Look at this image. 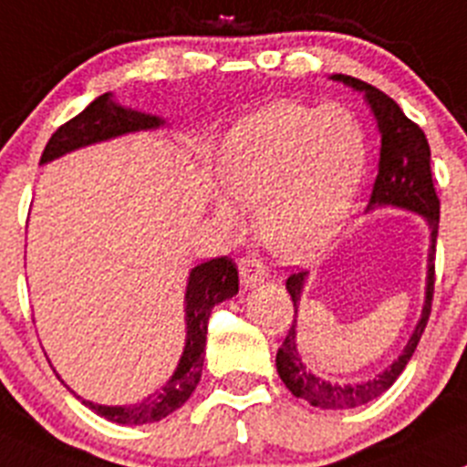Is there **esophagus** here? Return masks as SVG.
<instances>
[{"label":"esophagus","instance_id":"esophagus-1","mask_svg":"<svg viewBox=\"0 0 467 467\" xmlns=\"http://www.w3.org/2000/svg\"><path fill=\"white\" fill-rule=\"evenodd\" d=\"M238 270H241V282L245 286H256L264 279H268V270H265V265L256 256H243V259H238Z\"/></svg>","mask_w":467,"mask_h":467}]
</instances>
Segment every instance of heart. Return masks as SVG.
Returning a JSON list of instances; mask_svg holds the SVG:
<instances>
[{"label": "heart", "mask_w": 467, "mask_h": 467, "mask_svg": "<svg viewBox=\"0 0 467 467\" xmlns=\"http://www.w3.org/2000/svg\"><path fill=\"white\" fill-rule=\"evenodd\" d=\"M367 160L358 117L346 108L279 100L241 119L224 137V192L215 208L238 222L236 202L256 206V231L288 261L317 254L344 222Z\"/></svg>", "instance_id": "obj_1"}]
</instances>
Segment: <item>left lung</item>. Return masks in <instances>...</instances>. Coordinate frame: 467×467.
<instances>
[{
    "mask_svg": "<svg viewBox=\"0 0 467 467\" xmlns=\"http://www.w3.org/2000/svg\"><path fill=\"white\" fill-rule=\"evenodd\" d=\"M332 79L344 82L348 87L364 91L369 100L374 117L379 121L380 130V164L379 176H376L374 192H371V206H399L406 211H415L426 217L431 229V247H429V275H426V300L421 309V318L412 332L410 341L406 344L403 353L397 362L383 371L380 376L362 383L353 385H332L327 380L318 379L303 364V358L296 348V317L300 293H303L305 275L291 273L286 277V291L293 300V323L288 327L286 339L282 341V348L277 350V374L288 389L296 397L305 399L317 408L327 410H346V408H358L364 403L379 399L385 389L392 388L394 380L401 376L406 364L410 362L415 353L420 337L424 332L426 321L431 317V303H433V284H436V241H438V222H441V199L433 188V176H431V149L426 141L424 130L415 121L401 112L392 98L385 96L380 88L371 84L355 79L350 75H332Z\"/></svg>",
    "mask_w": 467,
    "mask_h": 467,
    "instance_id": "8db88e82",
    "label": "left lung"
}]
</instances>
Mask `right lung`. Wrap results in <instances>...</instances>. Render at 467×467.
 Masks as SVG:
<instances>
[{"label": "right lung", "mask_w": 467, "mask_h": 467, "mask_svg": "<svg viewBox=\"0 0 467 467\" xmlns=\"http://www.w3.org/2000/svg\"><path fill=\"white\" fill-rule=\"evenodd\" d=\"M162 126L158 117L126 109L114 103L109 93L98 96L87 109L66 121L64 126L57 128L55 135L46 144L41 155V162L59 158L68 150L79 149V146L96 144V141L109 140V137L126 135L135 130H149V128ZM238 293V268L229 256H217V259L199 264L192 268L185 291V323H188V339H185L183 358L176 367L174 376L167 380L162 389L150 394L146 401L135 403V406H98V403L84 401V406L91 408L100 417L117 424H149V421H160L176 408L183 406L190 394L197 388L202 379L203 353H206V335H208V318H211L213 307L226 297Z\"/></svg>", "instance_id": "add662e5"}]
</instances>
